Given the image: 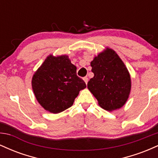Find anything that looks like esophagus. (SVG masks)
Masks as SVG:
<instances>
[{"label": "esophagus", "instance_id": "34e87169", "mask_svg": "<svg viewBox=\"0 0 158 158\" xmlns=\"http://www.w3.org/2000/svg\"><path fill=\"white\" fill-rule=\"evenodd\" d=\"M83 80H84V81H85V82L86 83V84H87V83H88V77H84V78H83Z\"/></svg>", "mask_w": 158, "mask_h": 158}]
</instances>
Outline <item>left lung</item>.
Segmentation results:
<instances>
[{"mask_svg":"<svg viewBox=\"0 0 158 158\" xmlns=\"http://www.w3.org/2000/svg\"><path fill=\"white\" fill-rule=\"evenodd\" d=\"M90 65L94 76L88 88L99 106L110 111L121 108L129 95L131 78L120 58L108 48L94 58Z\"/></svg>","mask_w":158,"mask_h":158,"instance_id":"8db88e82","label":"left lung"}]
</instances>
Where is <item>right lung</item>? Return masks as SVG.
Returning a JSON list of instances; mask_svg holds the SVG:
<instances>
[{"label":"right lung","instance_id":"obj_1","mask_svg":"<svg viewBox=\"0 0 158 158\" xmlns=\"http://www.w3.org/2000/svg\"><path fill=\"white\" fill-rule=\"evenodd\" d=\"M32 86L40 105L45 110L57 114L73 106L86 84L77 75V67L68 56H50L33 75Z\"/></svg>","mask_w":158,"mask_h":158}]
</instances>
